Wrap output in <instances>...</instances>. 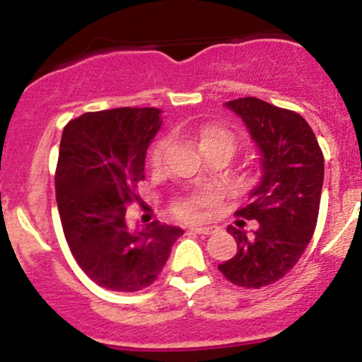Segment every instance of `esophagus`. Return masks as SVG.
Segmentation results:
<instances>
[{
  "mask_svg": "<svg viewBox=\"0 0 362 362\" xmlns=\"http://www.w3.org/2000/svg\"><path fill=\"white\" fill-rule=\"evenodd\" d=\"M191 231L198 233V235H211V233L218 231L217 226H192Z\"/></svg>",
  "mask_w": 362,
  "mask_h": 362,
  "instance_id": "obj_1",
  "label": "esophagus"
}]
</instances>
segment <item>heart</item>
I'll list each match as a JSON object with an SVG mask.
<instances>
[{
    "label": "heart",
    "instance_id": "1",
    "mask_svg": "<svg viewBox=\"0 0 362 362\" xmlns=\"http://www.w3.org/2000/svg\"><path fill=\"white\" fill-rule=\"evenodd\" d=\"M194 136L198 138L199 147L203 148L204 154H210L214 151H228L235 152L236 148V138L235 134L229 129H226L224 126H203L199 127L194 133ZM168 147H170V140L168 138H160L158 144L154 145L151 152V166L152 170H160L164 166V159H166ZM211 203V196L208 192H199V194H192L189 198L178 199L177 203L173 204V211L180 218H187V221H192V218L198 217L199 210L206 204Z\"/></svg>",
    "mask_w": 362,
    "mask_h": 362
}]
</instances>
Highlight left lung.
Returning <instances> with one entry per match:
<instances>
[{"instance_id": "obj_1", "label": "left lung", "mask_w": 362, "mask_h": 362, "mask_svg": "<svg viewBox=\"0 0 362 362\" xmlns=\"http://www.w3.org/2000/svg\"><path fill=\"white\" fill-rule=\"evenodd\" d=\"M242 117L261 151L262 177L249 203L236 215L257 228L247 233L245 221L228 226L238 250L218 272L245 289L269 286L294 268L312 240L324 182V156L312 127L299 113L257 98L226 103Z\"/></svg>"}]
</instances>
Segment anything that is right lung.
<instances>
[{
    "label": "right lung",
    "instance_id": "obj_1",
    "mask_svg": "<svg viewBox=\"0 0 362 362\" xmlns=\"http://www.w3.org/2000/svg\"><path fill=\"white\" fill-rule=\"evenodd\" d=\"M159 108L87 112L64 126L56 168L61 224L76 264L93 282L117 293L151 286L166 264L180 228L159 221L127 222L140 202L145 156L163 124Z\"/></svg>",
    "mask_w": 362,
    "mask_h": 362
}]
</instances>
